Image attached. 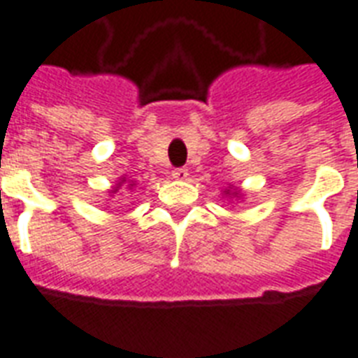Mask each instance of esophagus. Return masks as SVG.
<instances>
[{
  "instance_id": "obj_1",
  "label": "esophagus",
  "mask_w": 358,
  "mask_h": 358,
  "mask_svg": "<svg viewBox=\"0 0 358 358\" xmlns=\"http://www.w3.org/2000/svg\"><path fill=\"white\" fill-rule=\"evenodd\" d=\"M187 176H189L187 169H174L172 171V178L174 180H187Z\"/></svg>"
}]
</instances>
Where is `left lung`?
Wrapping results in <instances>:
<instances>
[{"mask_svg": "<svg viewBox=\"0 0 358 358\" xmlns=\"http://www.w3.org/2000/svg\"><path fill=\"white\" fill-rule=\"evenodd\" d=\"M224 194L226 195H234V197H240V192H238V189H232V187H230V189H226Z\"/></svg>", "mask_w": 358, "mask_h": 358, "instance_id": "8db88e82", "label": "left lung"}]
</instances>
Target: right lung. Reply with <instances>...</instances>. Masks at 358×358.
I'll return each mask as SVG.
<instances>
[{"label":"right lung","mask_w":358,"mask_h":358,"mask_svg":"<svg viewBox=\"0 0 358 358\" xmlns=\"http://www.w3.org/2000/svg\"><path fill=\"white\" fill-rule=\"evenodd\" d=\"M122 184H126V178H120V182H118L117 186L113 187V189H110V194H117L118 189H120V186H122ZM136 186V184H134V182H130V184H128V187H130V189H132V187Z\"/></svg>","instance_id":"1"}]
</instances>
